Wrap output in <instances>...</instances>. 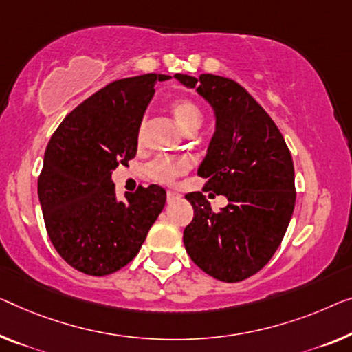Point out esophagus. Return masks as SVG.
<instances>
[{
	"label": "esophagus",
	"instance_id": "1",
	"mask_svg": "<svg viewBox=\"0 0 352 352\" xmlns=\"http://www.w3.org/2000/svg\"><path fill=\"white\" fill-rule=\"evenodd\" d=\"M178 199H182V194H178L175 191H167V202H174L178 201Z\"/></svg>",
	"mask_w": 352,
	"mask_h": 352
}]
</instances>
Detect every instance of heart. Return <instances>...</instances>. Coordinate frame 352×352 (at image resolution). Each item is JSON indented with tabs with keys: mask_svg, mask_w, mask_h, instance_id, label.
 Here are the masks:
<instances>
[{
	"mask_svg": "<svg viewBox=\"0 0 352 352\" xmlns=\"http://www.w3.org/2000/svg\"><path fill=\"white\" fill-rule=\"evenodd\" d=\"M170 110L178 128H180L186 135L191 133H197V129L201 128L204 120L202 110L196 102L191 101V99H175V101L170 104ZM142 128L144 124H140L139 138L142 135ZM188 167H190L188 161L182 158H156L146 166V175H148L151 180L160 183H174L178 177L185 174Z\"/></svg>",
	"mask_w": 352,
	"mask_h": 352,
	"instance_id": "1",
	"label": "heart"
}]
</instances>
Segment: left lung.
<instances>
[{"mask_svg": "<svg viewBox=\"0 0 352 352\" xmlns=\"http://www.w3.org/2000/svg\"><path fill=\"white\" fill-rule=\"evenodd\" d=\"M175 78L213 109L214 134L197 175L207 178L204 191L229 201L213 212L202 192H188L194 218L183 243L210 276L242 281L272 259L289 226L296 206L291 151L274 120L237 82L213 74Z\"/></svg>", "mask_w": 352, "mask_h": 352, "instance_id": "1", "label": "left lung"}]
</instances>
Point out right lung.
Returning a JSON list of instances; mask_svg holds the SVG:
<instances>
[{
  "instance_id": "obj_1",
  "label": "right lung",
  "mask_w": 352,
  "mask_h": 352,
  "mask_svg": "<svg viewBox=\"0 0 352 352\" xmlns=\"http://www.w3.org/2000/svg\"><path fill=\"white\" fill-rule=\"evenodd\" d=\"M167 78L144 74L109 83L72 110L47 145L38 180L45 229L78 272L104 276L129 264L164 208L158 185L118 201L112 172L138 153L146 106Z\"/></svg>"
}]
</instances>
